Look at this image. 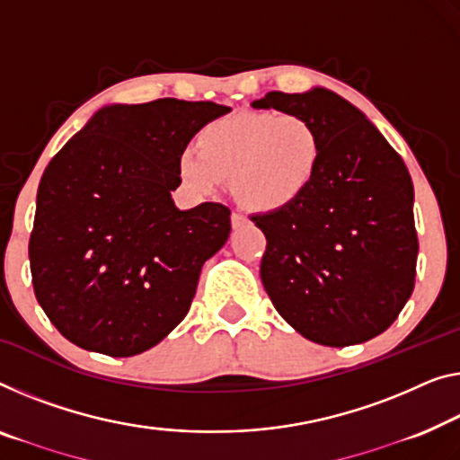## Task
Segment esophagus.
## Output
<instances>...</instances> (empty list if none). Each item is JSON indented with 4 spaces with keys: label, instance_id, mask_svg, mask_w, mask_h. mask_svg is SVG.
<instances>
[{
    "label": "esophagus",
    "instance_id": "34e87169",
    "mask_svg": "<svg viewBox=\"0 0 460 460\" xmlns=\"http://www.w3.org/2000/svg\"><path fill=\"white\" fill-rule=\"evenodd\" d=\"M245 223H248V217H245L243 212H239V210H233V212H231V227H233V229L243 227Z\"/></svg>",
    "mask_w": 460,
    "mask_h": 460
}]
</instances>
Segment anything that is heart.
<instances>
[{"label":"heart","mask_w":460,"mask_h":460,"mask_svg":"<svg viewBox=\"0 0 460 460\" xmlns=\"http://www.w3.org/2000/svg\"><path fill=\"white\" fill-rule=\"evenodd\" d=\"M196 146L177 159V173L190 190L208 194L231 177L239 202L256 210L285 208L314 186L324 144L299 115L237 113L207 123Z\"/></svg>","instance_id":"obj_1"}]
</instances>
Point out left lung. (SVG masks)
Wrapping results in <instances>:
<instances>
[{
    "mask_svg": "<svg viewBox=\"0 0 460 460\" xmlns=\"http://www.w3.org/2000/svg\"><path fill=\"white\" fill-rule=\"evenodd\" d=\"M252 105L299 115L324 144L320 173L299 200L250 217L266 235L260 277L272 305L320 345L378 337L415 287L420 242L405 163L359 109L326 88L272 91Z\"/></svg>",
    "mask_w": 460,
    "mask_h": 460,
    "instance_id": "8db88e82",
    "label": "left lung"
}]
</instances>
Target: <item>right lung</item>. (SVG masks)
Returning <instances> with one entry per match:
<instances>
[{"instance_id":"obj_1","label":"right lung","mask_w":460,"mask_h":460,"mask_svg":"<svg viewBox=\"0 0 460 460\" xmlns=\"http://www.w3.org/2000/svg\"><path fill=\"white\" fill-rule=\"evenodd\" d=\"M229 107L156 99L101 109L40 177L29 242L32 287L51 324L86 351L132 358L190 312L231 210H177L180 153Z\"/></svg>"}]
</instances>
